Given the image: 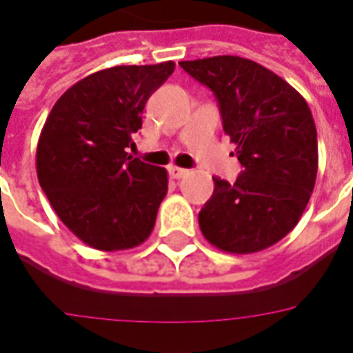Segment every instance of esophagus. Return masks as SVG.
<instances>
[{"label":"esophagus","instance_id":"34e87169","mask_svg":"<svg viewBox=\"0 0 353 353\" xmlns=\"http://www.w3.org/2000/svg\"><path fill=\"white\" fill-rule=\"evenodd\" d=\"M168 172H170V176L174 177V179H181V177H185L187 174H189V170L177 168V166H170Z\"/></svg>","mask_w":353,"mask_h":353}]
</instances>
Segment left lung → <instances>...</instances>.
Segmentation results:
<instances>
[{
	"instance_id": "obj_1",
	"label": "left lung",
	"mask_w": 353,
	"mask_h": 353,
	"mask_svg": "<svg viewBox=\"0 0 353 353\" xmlns=\"http://www.w3.org/2000/svg\"><path fill=\"white\" fill-rule=\"evenodd\" d=\"M179 65L213 93L243 166L236 183L213 177L215 190L198 213L200 230L226 252L268 249L296 226L314 189L318 140L309 104L283 78L245 57Z\"/></svg>"
}]
</instances>
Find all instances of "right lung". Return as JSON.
Listing matches in <instances>:
<instances>
[{
	"mask_svg": "<svg viewBox=\"0 0 353 353\" xmlns=\"http://www.w3.org/2000/svg\"><path fill=\"white\" fill-rule=\"evenodd\" d=\"M174 61L90 74L54 104L37 145V176L67 228L99 250L137 247L155 226L166 170L127 153L153 91Z\"/></svg>",
	"mask_w": 353,
	"mask_h": 353,
	"instance_id": "right-lung-1",
	"label": "right lung"
}]
</instances>
